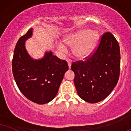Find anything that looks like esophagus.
Listing matches in <instances>:
<instances>
[{"instance_id":"34e87169","label":"esophagus","mask_w":131,"mask_h":131,"mask_svg":"<svg viewBox=\"0 0 131 131\" xmlns=\"http://www.w3.org/2000/svg\"><path fill=\"white\" fill-rule=\"evenodd\" d=\"M66 61H67V63H68V66H69V69H70L71 65H72V60H71V59H67V60H66Z\"/></svg>"}]
</instances>
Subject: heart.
Masks as SVG:
<instances>
[{"instance_id": "obj_1", "label": "heart", "mask_w": 131, "mask_h": 131, "mask_svg": "<svg viewBox=\"0 0 131 131\" xmlns=\"http://www.w3.org/2000/svg\"><path fill=\"white\" fill-rule=\"evenodd\" d=\"M99 38V34L96 31L83 29L69 35L65 38V42L73 47V53L77 58H84L91 53ZM56 48L62 52L67 50L66 46L62 42H57Z\"/></svg>"}]
</instances>
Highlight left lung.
Masks as SVG:
<instances>
[{
	"label": "left lung",
	"mask_w": 131,
	"mask_h": 131,
	"mask_svg": "<svg viewBox=\"0 0 131 131\" xmlns=\"http://www.w3.org/2000/svg\"><path fill=\"white\" fill-rule=\"evenodd\" d=\"M84 61L73 62L74 83L79 96L90 103L105 99L117 84L120 71L118 41L110 32L101 36L95 52Z\"/></svg>",
	"instance_id": "8db88e82"
}]
</instances>
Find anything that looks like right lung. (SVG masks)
Here are the masks:
<instances>
[{"label":"right lung","instance_id":"add662e5","mask_svg":"<svg viewBox=\"0 0 131 131\" xmlns=\"http://www.w3.org/2000/svg\"><path fill=\"white\" fill-rule=\"evenodd\" d=\"M33 28L18 40L12 60L14 80L19 89L32 102L48 103L54 99L64 73L69 69L67 62L46 52L42 59H33L25 49V41L32 36Z\"/></svg>","mask_w":131,"mask_h":131}]
</instances>
